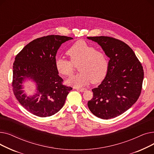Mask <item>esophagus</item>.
Returning a JSON list of instances; mask_svg holds the SVG:
<instances>
[{
  "instance_id": "esophagus-1",
  "label": "esophagus",
  "mask_w": 154,
  "mask_h": 154,
  "mask_svg": "<svg viewBox=\"0 0 154 154\" xmlns=\"http://www.w3.org/2000/svg\"><path fill=\"white\" fill-rule=\"evenodd\" d=\"M75 89L79 92H85L86 91V88H75Z\"/></svg>"
}]
</instances>
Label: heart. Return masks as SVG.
<instances>
[{
	"label": "heart",
	"instance_id": "obj_1",
	"mask_svg": "<svg viewBox=\"0 0 154 154\" xmlns=\"http://www.w3.org/2000/svg\"><path fill=\"white\" fill-rule=\"evenodd\" d=\"M70 60L57 57L55 66L60 74L70 75L74 70V64H77L80 71L70 77L66 83L75 87H82L89 83H99L105 78L109 69V60L106 54L97 51L95 48L83 40H79L67 51Z\"/></svg>",
	"mask_w": 154,
	"mask_h": 154
}]
</instances>
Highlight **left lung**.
<instances>
[{
  "label": "left lung",
  "mask_w": 154,
  "mask_h": 154,
  "mask_svg": "<svg viewBox=\"0 0 154 154\" xmlns=\"http://www.w3.org/2000/svg\"><path fill=\"white\" fill-rule=\"evenodd\" d=\"M87 38L97 43L110 59L107 74L101 84L92 90L93 98L88 102V107L99 118H115L139 99L143 67L132 48L121 40L106 36Z\"/></svg>",
  "instance_id": "obj_1"
}]
</instances>
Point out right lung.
Segmentation results:
<instances>
[{
    "instance_id": "obj_1",
    "label": "right lung",
    "mask_w": 154,
    "mask_h": 154,
    "mask_svg": "<svg viewBox=\"0 0 154 154\" xmlns=\"http://www.w3.org/2000/svg\"><path fill=\"white\" fill-rule=\"evenodd\" d=\"M73 38L57 35L36 38L17 55L13 64L12 87L19 103L31 114L50 117L63 106L72 87L62 85L55 66L61 45ZM27 82L34 85L33 93L25 91Z\"/></svg>"
}]
</instances>
